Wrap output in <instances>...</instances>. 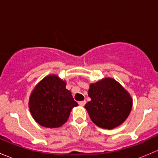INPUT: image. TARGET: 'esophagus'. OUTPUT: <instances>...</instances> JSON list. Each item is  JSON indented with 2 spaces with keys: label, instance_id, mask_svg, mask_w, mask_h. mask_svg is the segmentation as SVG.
Here are the masks:
<instances>
[{
  "label": "esophagus",
  "instance_id": "esophagus-1",
  "mask_svg": "<svg viewBox=\"0 0 158 158\" xmlns=\"http://www.w3.org/2000/svg\"><path fill=\"white\" fill-rule=\"evenodd\" d=\"M79 106H84L85 105V100H83V101L79 102Z\"/></svg>",
  "mask_w": 158,
  "mask_h": 158
}]
</instances>
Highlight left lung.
<instances>
[{"mask_svg":"<svg viewBox=\"0 0 158 158\" xmlns=\"http://www.w3.org/2000/svg\"><path fill=\"white\" fill-rule=\"evenodd\" d=\"M91 101L85 104L91 120L100 128L112 129L122 125L132 108L130 94L120 83L106 78L89 85Z\"/></svg>","mask_w":158,"mask_h":158,"instance_id":"8db88e82","label":"left lung"}]
</instances>
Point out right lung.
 Segmentation results:
<instances>
[{
	"label": "right lung",
	"mask_w": 158,
	"mask_h": 158,
	"mask_svg": "<svg viewBox=\"0 0 158 158\" xmlns=\"http://www.w3.org/2000/svg\"><path fill=\"white\" fill-rule=\"evenodd\" d=\"M66 85L56 75L46 76L36 85L30 96L29 108L39 125L54 128L66 123L71 110L78 106Z\"/></svg>",
	"instance_id": "1"
}]
</instances>
